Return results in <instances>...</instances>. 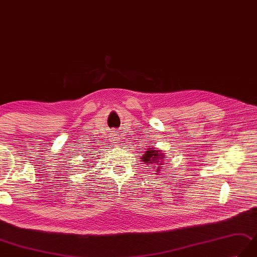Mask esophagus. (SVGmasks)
<instances>
[{
    "mask_svg": "<svg viewBox=\"0 0 257 257\" xmlns=\"http://www.w3.org/2000/svg\"><path fill=\"white\" fill-rule=\"evenodd\" d=\"M112 139H114V143H119V138H118V135L117 133H115V131H112Z\"/></svg>",
    "mask_w": 257,
    "mask_h": 257,
    "instance_id": "1",
    "label": "esophagus"
}]
</instances>
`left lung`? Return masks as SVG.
<instances>
[{
    "label": "left lung",
    "instance_id": "obj_1",
    "mask_svg": "<svg viewBox=\"0 0 257 257\" xmlns=\"http://www.w3.org/2000/svg\"><path fill=\"white\" fill-rule=\"evenodd\" d=\"M160 152L161 151L159 150H154V148H149L148 151H146V153L142 156V162L158 165L157 170L159 171V169L161 168L160 165H162V162H164V161H161L164 159V156Z\"/></svg>",
    "mask_w": 257,
    "mask_h": 257
}]
</instances>
